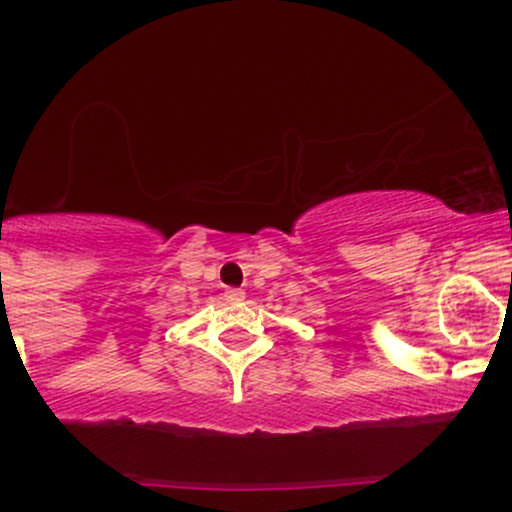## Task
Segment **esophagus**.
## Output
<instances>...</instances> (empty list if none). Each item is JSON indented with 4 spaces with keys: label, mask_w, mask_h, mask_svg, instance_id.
Listing matches in <instances>:
<instances>
[{
    "label": "esophagus",
    "mask_w": 512,
    "mask_h": 512,
    "mask_svg": "<svg viewBox=\"0 0 512 512\" xmlns=\"http://www.w3.org/2000/svg\"><path fill=\"white\" fill-rule=\"evenodd\" d=\"M225 299L233 301V304H238V301L245 299V292H242V289H238V287H230V289H225Z\"/></svg>",
    "instance_id": "obj_1"
}]
</instances>
